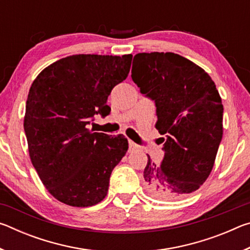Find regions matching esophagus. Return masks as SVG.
Listing matches in <instances>:
<instances>
[{"label":"esophagus","instance_id":"esophagus-1","mask_svg":"<svg viewBox=\"0 0 250 250\" xmlns=\"http://www.w3.org/2000/svg\"><path fill=\"white\" fill-rule=\"evenodd\" d=\"M138 146L135 145V143L133 142V141H131V140H129V151L130 152H132V151H134V150H137L138 149Z\"/></svg>","mask_w":250,"mask_h":250}]
</instances>
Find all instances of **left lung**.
I'll list each match as a JSON object with an SVG mask.
<instances>
[{
    "mask_svg": "<svg viewBox=\"0 0 250 250\" xmlns=\"http://www.w3.org/2000/svg\"><path fill=\"white\" fill-rule=\"evenodd\" d=\"M131 77L155 101V128L166 135L161 166L143 172L145 186L159 200L195 192L209 176L223 137L222 99L210 76L174 53H139Z\"/></svg>",
    "mask_w": 250,
    "mask_h": 250,
    "instance_id": "obj_1",
    "label": "left lung"
}]
</instances>
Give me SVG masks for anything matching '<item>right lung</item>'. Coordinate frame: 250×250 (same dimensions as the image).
<instances>
[{
  "label": "right lung",
  "mask_w": 250,
  "mask_h": 250,
  "mask_svg": "<svg viewBox=\"0 0 250 250\" xmlns=\"http://www.w3.org/2000/svg\"><path fill=\"white\" fill-rule=\"evenodd\" d=\"M132 55L79 54L42 70L29 88L24 130L42 183L64 204L88 207L108 193L111 172L128 151V139L88 129L107 116L108 96L128 77Z\"/></svg>",
  "instance_id": "right-lung-1"
}]
</instances>
